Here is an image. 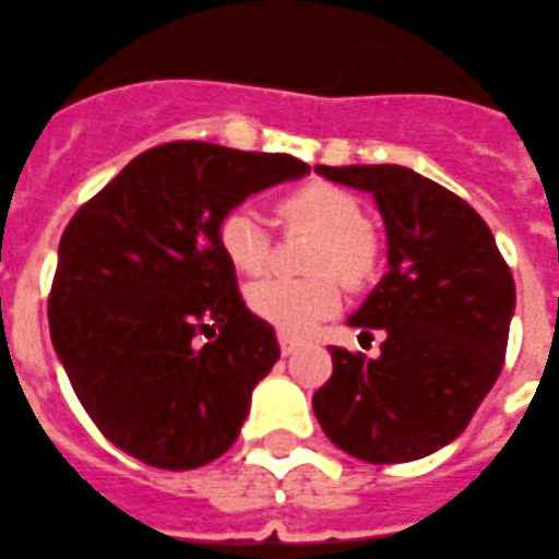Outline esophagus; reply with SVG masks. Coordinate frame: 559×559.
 I'll use <instances>...</instances> for the list:
<instances>
[{
    "instance_id": "1",
    "label": "esophagus",
    "mask_w": 559,
    "mask_h": 559,
    "mask_svg": "<svg viewBox=\"0 0 559 559\" xmlns=\"http://www.w3.org/2000/svg\"><path fill=\"white\" fill-rule=\"evenodd\" d=\"M278 346H281V352H284V355H293V352L298 348V340L293 334H284V331H281Z\"/></svg>"
}]
</instances>
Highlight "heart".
I'll return each instance as SVG.
<instances>
[{
    "label": "heart",
    "instance_id": "b5f03b06",
    "mask_svg": "<svg viewBox=\"0 0 559 559\" xmlns=\"http://www.w3.org/2000/svg\"><path fill=\"white\" fill-rule=\"evenodd\" d=\"M278 219L287 228H308L319 234L310 266L319 275L310 278H270L251 284L246 293L251 313L284 334H305L313 322L340 308V281L364 284L378 266V242L366 228L364 207L355 195L334 185L298 187L278 202ZM225 261L242 275H261L272 261V231L261 213L249 204H237L225 213L216 228Z\"/></svg>",
    "mask_w": 559,
    "mask_h": 559
}]
</instances>
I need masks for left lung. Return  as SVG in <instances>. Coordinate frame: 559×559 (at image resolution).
I'll return each instance as SVG.
<instances>
[{"label": "left lung", "mask_w": 559, "mask_h": 559, "mask_svg": "<svg viewBox=\"0 0 559 559\" xmlns=\"http://www.w3.org/2000/svg\"><path fill=\"white\" fill-rule=\"evenodd\" d=\"M372 193L386 275L348 325L383 331L381 355L331 346L313 413L336 449L366 463L428 457L466 431L501 374L516 284L496 237L460 195L407 166H317Z\"/></svg>", "instance_id": "8db88e82"}]
</instances>
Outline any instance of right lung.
<instances>
[{"instance_id": "obj_1", "label": "right lung", "mask_w": 559, "mask_h": 559, "mask_svg": "<svg viewBox=\"0 0 559 559\" xmlns=\"http://www.w3.org/2000/svg\"><path fill=\"white\" fill-rule=\"evenodd\" d=\"M310 173L293 155L176 140L81 204L58 246L52 346L105 437L185 472L231 449L251 390L281 357L219 249V219Z\"/></svg>"}]
</instances>
